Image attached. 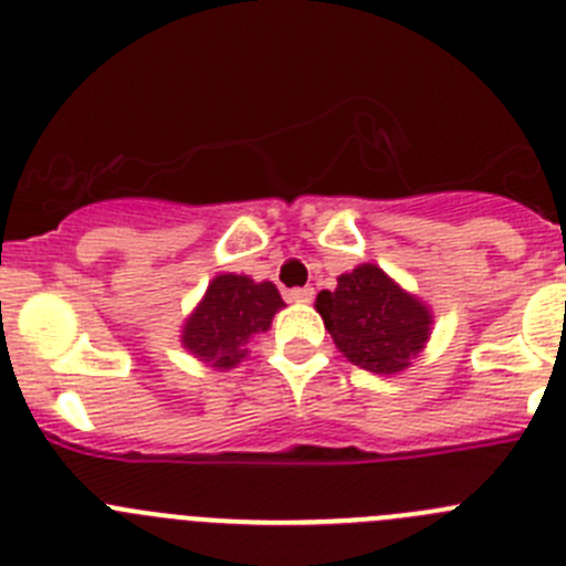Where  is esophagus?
<instances>
[{
    "label": "esophagus",
    "mask_w": 566,
    "mask_h": 566,
    "mask_svg": "<svg viewBox=\"0 0 566 566\" xmlns=\"http://www.w3.org/2000/svg\"><path fill=\"white\" fill-rule=\"evenodd\" d=\"M290 301H295V304H310V301L315 298V290L313 287H298V290H290L287 295Z\"/></svg>",
    "instance_id": "1"
}]
</instances>
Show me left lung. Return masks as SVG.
<instances>
[{"label": "left lung", "mask_w": 566, "mask_h": 566, "mask_svg": "<svg viewBox=\"0 0 566 566\" xmlns=\"http://www.w3.org/2000/svg\"><path fill=\"white\" fill-rule=\"evenodd\" d=\"M315 310L343 357L371 374H399L424 352L432 313L374 262L340 273L335 290H321Z\"/></svg>", "instance_id": "8db88e82"}]
</instances>
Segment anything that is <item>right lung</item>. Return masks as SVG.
Masks as SVG:
<instances>
[{
  "mask_svg": "<svg viewBox=\"0 0 566 566\" xmlns=\"http://www.w3.org/2000/svg\"><path fill=\"white\" fill-rule=\"evenodd\" d=\"M284 307L273 282H253L242 273H218L206 287L198 307L181 326V346L214 371L240 366L251 337L271 329Z\"/></svg>",
  "mask_w": 566,
  "mask_h": 566,
  "instance_id": "1",
  "label": "right lung"
}]
</instances>
